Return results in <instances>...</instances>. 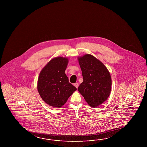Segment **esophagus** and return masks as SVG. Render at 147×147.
Listing matches in <instances>:
<instances>
[{
	"instance_id": "1",
	"label": "esophagus",
	"mask_w": 147,
	"mask_h": 147,
	"mask_svg": "<svg viewBox=\"0 0 147 147\" xmlns=\"http://www.w3.org/2000/svg\"><path fill=\"white\" fill-rule=\"evenodd\" d=\"M74 86L75 87H76V88H78V82H76V83H75L74 84Z\"/></svg>"
}]
</instances>
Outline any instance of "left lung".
<instances>
[{
  "instance_id": "obj_1",
  "label": "left lung",
  "mask_w": 147,
  "mask_h": 147,
  "mask_svg": "<svg viewBox=\"0 0 147 147\" xmlns=\"http://www.w3.org/2000/svg\"><path fill=\"white\" fill-rule=\"evenodd\" d=\"M84 81L78 88L92 107H96L108 98L111 90V75L101 63L90 54L78 58Z\"/></svg>"
}]
</instances>
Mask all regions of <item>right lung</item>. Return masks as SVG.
Instances as JSON below:
<instances>
[{
    "label": "right lung",
    "instance_id": "add662e5",
    "mask_svg": "<svg viewBox=\"0 0 147 147\" xmlns=\"http://www.w3.org/2000/svg\"><path fill=\"white\" fill-rule=\"evenodd\" d=\"M68 59L53 58L42 69L37 82V90L43 101L49 105L60 108L77 89L69 82L65 74Z\"/></svg>",
    "mask_w": 147,
    "mask_h": 147
}]
</instances>
